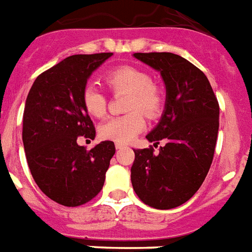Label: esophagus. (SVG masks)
Masks as SVG:
<instances>
[{
    "label": "esophagus",
    "mask_w": 252,
    "mask_h": 252,
    "mask_svg": "<svg viewBox=\"0 0 252 252\" xmlns=\"http://www.w3.org/2000/svg\"><path fill=\"white\" fill-rule=\"evenodd\" d=\"M115 147H116V150H122V149H124V147H126V145H123V144H116V145H115Z\"/></svg>",
    "instance_id": "34e87169"
}]
</instances>
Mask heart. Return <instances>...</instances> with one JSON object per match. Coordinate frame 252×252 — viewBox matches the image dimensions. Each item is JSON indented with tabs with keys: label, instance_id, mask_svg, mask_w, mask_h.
Wrapping results in <instances>:
<instances>
[{
	"label": "heart",
	"instance_id": "1",
	"mask_svg": "<svg viewBox=\"0 0 252 252\" xmlns=\"http://www.w3.org/2000/svg\"><path fill=\"white\" fill-rule=\"evenodd\" d=\"M103 83L112 93H128L126 111L123 116L111 118L102 124L99 134L102 138L116 144H128L144 130L147 119L154 120L161 115L165 103L163 87L154 83L151 75L142 68L119 66L110 69L103 76ZM81 101L85 111L93 118H103L107 112V98L92 87L84 89Z\"/></svg>",
	"mask_w": 252,
	"mask_h": 252
}]
</instances>
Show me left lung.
I'll use <instances>...</instances> for the list:
<instances>
[{"mask_svg": "<svg viewBox=\"0 0 252 252\" xmlns=\"http://www.w3.org/2000/svg\"><path fill=\"white\" fill-rule=\"evenodd\" d=\"M160 71L167 97L157 128L146 136L158 146L134 151L133 189L142 202L158 210L181 206L197 193L207 176L219 132V102L207 76L172 53H134Z\"/></svg>", "mask_w": 252, "mask_h": 252, "instance_id": "left-lung-1", "label": "left lung"}]
</instances>
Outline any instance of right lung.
<instances>
[{
  "mask_svg": "<svg viewBox=\"0 0 252 252\" xmlns=\"http://www.w3.org/2000/svg\"><path fill=\"white\" fill-rule=\"evenodd\" d=\"M111 55H71L38 75L27 95L22 132L27 163L41 191L62 206L91 202L115 154L112 141L92 150L77 145L79 137H95L81 101L87 80Z\"/></svg>",
  "mask_w": 252,
  "mask_h": 252,
  "instance_id": "1",
  "label": "right lung"
}]
</instances>
